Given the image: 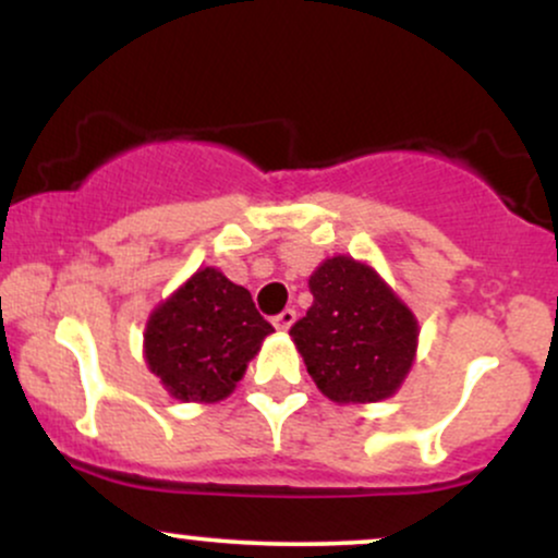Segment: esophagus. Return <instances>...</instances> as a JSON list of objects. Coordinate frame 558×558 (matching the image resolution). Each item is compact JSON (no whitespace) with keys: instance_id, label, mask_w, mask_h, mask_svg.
<instances>
[{"instance_id":"34e87169","label":"esophagus","mask_w":558,"mask_h":558,"mask_svg":"<svg viewBox=\"0 0 558 558\" xmlns=\"http://www.w3.org/2000/svg\"><path fill=\"white\" fill-rule=\"evenodd\" d=\"M293 323H296V312H293V310H283L280 315L272 317V325L278 330H288Z\"/></svg>"}]
</instances>
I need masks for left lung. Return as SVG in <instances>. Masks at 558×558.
Segmentation results:
<instances>
[{
  "label": "left lung",
  "instance_id": "left-lung-1",
  "mask_svg": "<svg viewBox=\"0 0 558 558\" xmlns=\"http://www.w3.org/2000/svg\"><path fill=\"white\" fill-rule=\"evenodd\" d=\"M315 301L291 325L306 373L338 403L388 399L412 367L417 319L367 265L332 257L310 278Z\"/></svg>",
  "mask_w": 558,
  "mask_h": 558
}]
</instances>
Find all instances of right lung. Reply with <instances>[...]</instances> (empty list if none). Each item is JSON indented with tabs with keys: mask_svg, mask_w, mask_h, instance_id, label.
I'll return each mask as SVG.
<instances>
[{
	"mask_svg": "<svg viewBox=\"0 0 558 558\" xmlns=\"http://www.w3.org/2000/svg\"><path fill=\"white\" fill-rule=\"evenodd\" d=\"M270 332L252 293L207 267L149 317L146 362L175 399L220 401Z\"/></svg>",
	"mask_w": 558,
	"mask_h": 558,
	"instance_id": "obj_1",
	"label": "right lung"
}]
</instances>
